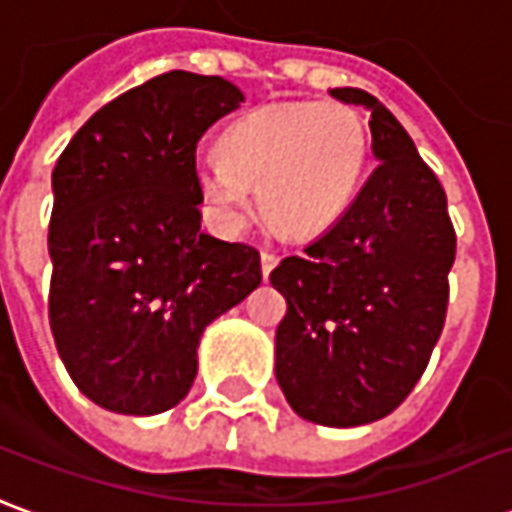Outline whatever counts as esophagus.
Listing matches in <instances>:
<instances>
[{"mask_svg": "<svg viewBox=\"0 0 512 512\" xmlns=\"http://www.w3.org/2000/svg\"><path fill=\"white\" fill-rule=\"evenodd\" d=\"M275 264H278V256H275V253H270V250H262V275L264 278L273 273Z\"/></svg>", "mask_w": 512, "mask_h": 512, "instance_id": "obj_1", "label": "esophagus"}]
</instances>
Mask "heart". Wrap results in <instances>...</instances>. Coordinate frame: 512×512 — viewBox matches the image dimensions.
I'll return each mask as SVG.
<instances>
[{
    "label": "heart",
    "instance_id": "b5f03b06",
    "mask_svg": "<svg viewBox=\"0 0 512 512\" xmlns=\"http://www.w3.org/2000/svg\"><path fill=\"white\" fill-rule=\"evenodd\" d=\"M369 157L364 118L339 101L264 104L228 126L198 190L234 228L256 187L264 220L284 237H320L353 204Z\"/></svg>",
    "mask_w": 512,
    "mask_h": 512
}]
</instances>
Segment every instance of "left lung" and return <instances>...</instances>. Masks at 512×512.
I'll return each instance as SVG.
<instances>
[{
  "mask_svg": "<svg viewBox=\"0 0 512 512\" xmlns=\"http://www.w3.org/2000/svg\"><path fill=\"white\" fill-rule=\"evenodd\" d=\"M331 96L372 112L378 165L347 212L270 273L286 297L275 378L297 416L358 427L389 416L427 369L458 239L447 192L402 123L366 90Z\"/></svg>",
  "mask_w": 512,
  "mask_h": 512,
  "instance_id": "8db88e82",
  "label": "left lung"
}]
</instances>
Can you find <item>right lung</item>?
I'll return each mask as SVG.
<instances>
[{
	"instance_id": "1",
	"label": "right lung",
	"mask_w": 512,
	"mask_h": 512,
	"mask_svg": "<svg viewBox=\"0 0 512 512\" xmlns=\"http://www.w3.org/2000/svg\"><path fill=\"white\" fill-rule=\"evenodd\" d=\"M245 101L223 76L168 71L104 104L57 159L49 325L88 400L179 405L212 320L262 284L259 250L201 231L195 148Z\"/></svg>"
}]
</instances>
